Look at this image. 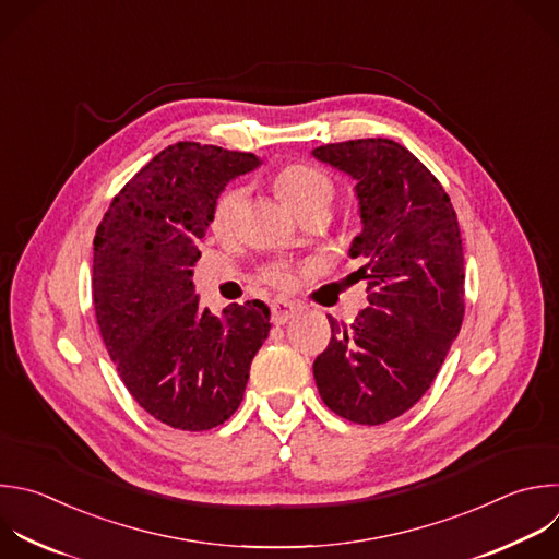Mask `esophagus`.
I'll return each mask as SVG.
<instances>
[{
  "instance_id": "34e87169",
  "label": "esophagus",
  "mask_w": 559,
  "mask_h": 559,
  "mask_svg": "<svg viewBox=\"0 0 559 559\" xmlns=\"http://www.w3.org/2000/svg\"><path fill=\"white\" fill-rule=\"evenodd\" d=\"M270 309H272V322L285 324L287 320H292L298 313L300 307H298V302H292L287 298H276V300H272Z\"/></svg>"
}]
</instances>
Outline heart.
Masks as SVG:
<instances>
[{
  "mask_svg": "<svg viewBox=\"0 0 559 559\" xmlns=\"http://www.w3.org/2000/svg\"><path fill=\"white\" fill-rule=\"evenodd\" d=\"M274 189L298 217L311 211L326 209L333 198V181L329 179V175L309 164L283 166L274 177ZM241 204H243V189H239V186H230L228 191L219 195L211 217V228L215 235L226 237L233 233ZM263 278L272 285H287L292 276L283 267H270L263 274Z\"/></svg>",
  "mask_w": 559,
  "mask_h": 559,
  "instance_id": "1",
  "label": "heart"
}]
</instances>
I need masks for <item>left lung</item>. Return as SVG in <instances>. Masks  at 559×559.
Returning a JSON list of instances; mask_svg holds the SVG:
<instances>
[{"label":"left lung","mask_w":559,"mask_h":559,"mask_svg":"<svg viewBox=\"0 0 559 559\" xmlns=\"http://www.w3.org/2000/svg\"><path fill=\"white\" fill-rule=\"evenodd\" d=\"M355 179L361 233L348 257L368 307L353 324L329 316V346L313 361L322 402L380 426L413 408L435 382L465 313L463 246L439 179L400 142L364 138L311 151Z\"/></svg>","instance_id":"obj_1"}]
</instances>
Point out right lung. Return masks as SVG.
I'll list each match as a JSON object with an SVG mask.
<instances>
[{
  "instance_id": "1",
  "label": "right lung",
  "mask_w": 559,
  "mask_h": 559,
  "mask_svg": "<svg viewBox=\"0 0 559 559\" xmlns=\"http://www.w3.org/2000/svg\"><path fill=\"white\" fill-rule=\"evenodd\" d=\"M259 164L254 153L170 144L122 186L94 237L92 296L109 357L131 397L177 430L235 415L270 333L265 302L213 316L191 281L217 198Z\"/></svg>"
}]
</instances>
